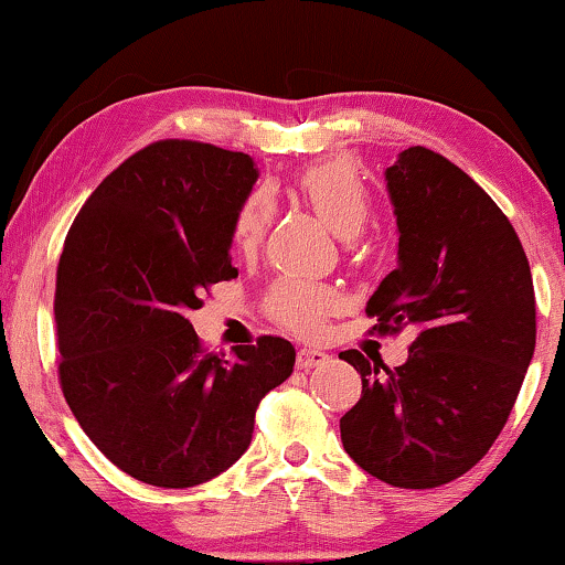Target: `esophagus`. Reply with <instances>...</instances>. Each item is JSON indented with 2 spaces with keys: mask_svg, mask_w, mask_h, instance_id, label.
I'll return each mask as SVG.
<instances>
[{
  "mask_svg": "<svg viewBox=\"0 0 565 565\" xmlns=\"http://www.w3.org/2000/svg\"><path fill=\"white\" fill-rule=\"evenodd\" d=\"M329 360L327 352L321 350H313V347H303V350H298V367L300 370H311L316 365H323V362Z\"/></svg>",
  "mask_w": 565,
  "mask_h": 565,
  "instance_id": "34e87169",
  "label": "esophagus"
}]
</instances>
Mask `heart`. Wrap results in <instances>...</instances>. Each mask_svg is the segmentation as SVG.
<instances>
[{"label": "heart", "instance_id": "1", "mask_svg": "<svg viewBox=\"0 0 565 565\" xmlns=\"http://www.w3.org/2000/svg\"><path fill=\"white\" fill-rule=\"evenodd\" d=\"M296 192L337 236L352 238L360 234L370 218V195L365 184L354 172V167L344 159L321 161L303 169L296 180ZM273 200L265 190H254L244 198L234 215V244L242 252H254L265 242L269 226H273ZM339 306V292L329 285L285 277L277 280L267 296L269 316L280 327L298 331V334H313L329 313Z\"/></svg>", "mask_w": 565, "mask_h": 565}]
</instances>
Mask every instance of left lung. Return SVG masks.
<instances>
[{
	"label": "left lung",
	"mask_w": 565,
	"mask_h": 565,
	"mask_svg": "<svg viewBox=\"0 0 565 565\" xmlns=\"http://www.w3.org/2000/svg\"><path fill=\"white\" fill-rule=\"evenodd\" d=\"M398 223V267L365 313L377 334L414 327L408 360L339 354L362 377L342 445L370 476L435 489L489 452L535 352V288L501 207L443 153L412 146L385 169Z\"/></svg>",
	"instance_id": "8db88e82"
}]
</instances>
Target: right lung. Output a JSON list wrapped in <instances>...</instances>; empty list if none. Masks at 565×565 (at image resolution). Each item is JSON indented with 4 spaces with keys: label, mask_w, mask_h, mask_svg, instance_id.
<instances>
[{
    "label": "right lung",
    "mask_w": 565,
    "mask_h": 565,
    "mask_svg": "<svg viewBox=\"0 0 565 565\" xmlns=\"http://www.w3.org/2000/svg\"><path fill=\"white\" fill-rule=\"evenodd\" d=\"M254 182L249 153L167 138L113 169L66 234L58 383L97 450L136 481L190 489L234 466L259 401L296 365L282 337L205 352L188 319L238 275L231 228Z\"/></svg>",
    "instance_id": "obj_1"
}]
</instances>
